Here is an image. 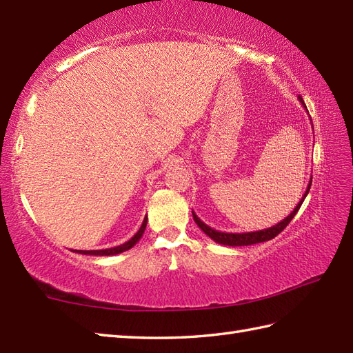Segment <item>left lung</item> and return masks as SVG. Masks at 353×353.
Masks as SVG:
<instances>
[{
	"label": "left lung",
	"mask_w": 353,
	"mask_h": 353,
	"mask_svg": "<svg viewBox=\"0 0 353 353\" xmlns=\"http://www.w3.org/2000/svg\"><path fill=\"white\" fill-rule=\"evenodd\" d=\"M299 100H301L302 106L306 109L305 103H303V100H302V97H299ZM306 112H308V110H306ZM311 182H312V177H311V181H310L308 188H306V191H305V194H303V197L301 199V201H299L297 206L294 208V211H292V212L287 216V219H283L282 221L274 224L273 228L262 229V230H254V232H243V234H228V232H220V230H215V229H212V228H209L208 224L201 221V220L199 219V216L196 215V212L192 211L194 221L197 223V226H199L201 230H203L209 238L214 239L215 243L223 244V245L236 247V245H252V244H258V243L268 241V239H273L276 235H279L281 232L288 226V223H290L292 219H294V215L297 214L299 209H301L305 197L308 196L310 188H311Z\"/></svg>",
	"instance_id": "1"
}]
</instances>
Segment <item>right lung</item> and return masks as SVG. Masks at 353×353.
Here are the masks:
<instances>
[{
    "label": "right lung",
    "instance_id": "obj_1",
    "mask_svg": "<svg viewBox=\"0 0 353 353\" xmlns=\"http://www.w3.org/2000/svg\"><path fill=\"white\" fill-rule=\"evenodd\" d=\"M145 228H147V215H145L144 221H142L139 230H138L137 234H134V235L129 239V241H125L124 244H121V245H117V247H112V249H104V250H76V252H77V253H81V254H94V256H110V254L123 253V252H125V250L132 249V247L139 241L141 236H142V234H144Z\"/></svg>",
    "mask_w": 353,
    "mask_h": 353
}]
</instances>
